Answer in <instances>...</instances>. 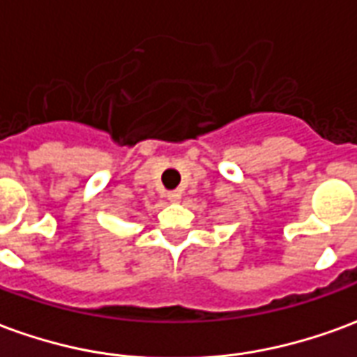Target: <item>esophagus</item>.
<instances>
[{
    "label": "esophagus",
    "mask_w": 357,
    "mask_h": 357,
    "mask_svg": "<svg viewBox=\"0 0 357 357\" xmlns=\"http://www.w3.org/2000/svg\"><path fill=\"white\" fill-rule=\"evenodd\" d=\"M166 197H168V201L170 202H178L179 199H181V193H179V191H170Z\"/></svg>",
    "instance_id": "esophagus-1"
}]
</instances>
